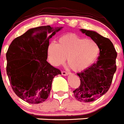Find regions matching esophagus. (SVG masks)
Returning a JSON list of instances; mask_svg holds the SVG:
<instances>
[{
	"instance_id": "esophagus-1",
	"label": "esophagus",
	"mask_w": 124,
	"mask_h": 124,
	"mask_svg": "<svg viewBox=\"0 0 124 124\" xmlns=\"http://www.w3.org/2000/svg\"><path fill=\"white\" fill-rule=\"evenodd\" d=\"M61 74H62L63 76H67V75L70 74V72H66V71H61Z\"/></svg>"
}]
</instances>
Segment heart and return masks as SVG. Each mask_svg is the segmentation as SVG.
<instances>
[{"label":"heart","mask_w":124,"mask_h":124,"mask_svg":"<svg viewBox=\"0 0 124 124\" xmlns=\"http://www.w3.org/2000/svg\"><path fill=\"white\" fill-rule=\"evenodd\" d=\"M48 58L54 66L68 63L72 70L81 71L94 63L99 55V45L92 39H86L73 34L61 36L57 44L50 43L47 48Z\"/></svg>","instance_id":"obj_1"}]
</instances>
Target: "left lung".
I'll use <instances>...</instances> for the list:
<instances>
[{
    "label": "left lung",
    "mask_w": 124,
    "mask_h": 124,
    "mask_svg": "<svg viewBox=\"0 0 124 124\" xmlns=\"http://www.w3.org/2000/svg\"><path fill=\"white\" fill-rule=\"evenodd\" d=\"M81 31L98 44L100 56L96 63L78 73L80 84L73 93L78 100L92 102L100 98L109 89L116 71L117 52L109 39L95 31L83 29Z\"/></svg>",
    "instance_id": "8db88e82"
}]
</instances>
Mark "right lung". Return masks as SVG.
Instances as JSON below:
<instances>
[{"label": "right lung", "instance_id": "obj_1", "mask_svg": "<svg viewBox=\"0 0 124 124\" xmlns=\"http://www.w3.org/2000/svg\"><path fill=\"white\" fill-rule=\"evenodd\" d=\"M62 28H32L13 40L6 53L7 74L12 89L31 104L45 101L60 70L46 61L49 39Z\"/></svg>", "mask_w": 124, "mask_h": 124}]
</instances>
